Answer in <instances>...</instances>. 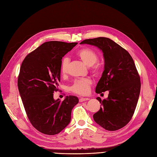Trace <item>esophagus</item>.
I'll use <instances>...</instances> for the list:
<instances>
[{"mask_svg":"<svg viewBox=\"0 0 157 157\" xmlns=\"http://www.w3.org/2000/svg\"><path fill=\"white\" fill-rule=\"evenodd\" d=\"M89 100V98H81L79 99V101L82 102V101H87Z\"/></svg>","mask_w":157,"mask_h":157,"instance_id":"esophagus-1","label":"esophagus"}]
</instances>
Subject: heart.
Here are the masks:
<instances>
[{
	"mask_svg": "<svg viewBox=\"0 0 157 157\" xmlns=\"http://www.w3.org/2000/svg\"><path fill=\"white\" fill-rule=\"evenodd\" d=\"M75 56L85 65L91 67V72L92 73L94 74H98L99 73L100 66L99 63H97L98 56L94 50L88 48H83L76 52ZM69 63L70 60L68 57H65L62 59L61 63V73L62 75H65L68 73ZM91 85L92 81L89 79H78L75 81L72 86V90L75 94L86 95L89 92Z\"/></svg>",
	"mask_w": 157,
	"mask_h": 157,
	"instance_id": "1",
	"label": "heart"
}]
</instances>
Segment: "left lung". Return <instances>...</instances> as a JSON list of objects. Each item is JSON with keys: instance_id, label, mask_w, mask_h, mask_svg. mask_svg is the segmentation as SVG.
Segmentation results:
<instances>
[{"instance_id": "8db88e82", "label": "left lung", "mask_w": 157, "mask_h": 157, "mask_svg": "<svg viewBox=\"0 0 157 157\" xmlns=\"http://www.w3.org/2000/svg\"><path fill=\"white\" fill-rule=\"evenodd\" d=\"M80 44L97 46L104 57V71L96 92L109 91L100 109L93 115L96 122L107 131H117L129 122L135 113L140 92V78L129 53L107 37L85 39Z\"/></svg>"}]
</instances>
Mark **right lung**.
<instances>
[{"label": "right lung", "mask_w": 157, "mask_h": 157, "mask_svg": "<svg viewBox=\"0 0 157 157\" xmlns=\"http://www.w3.org/2000/svg\"><path fill=\"white\" fill-rule=\"evenodd\" d=\"M78 43L48 41L28 54L18 77V89L27 117L32 125L45 135H54L68 125L78 97L54 99L59 90L63 57Z\"/></svg>", "instance_id": "right-lung-1"}]
</instances>
